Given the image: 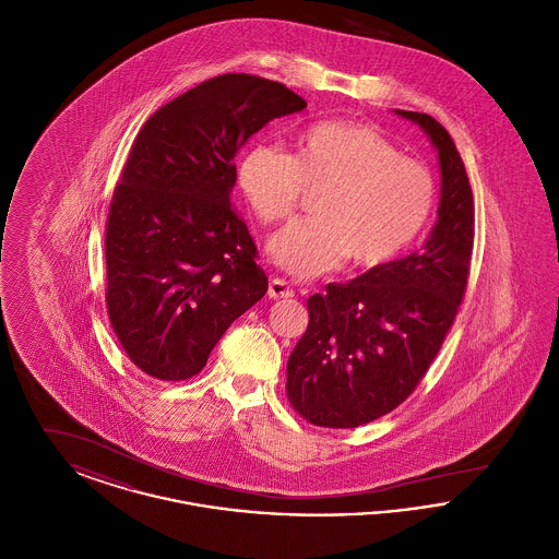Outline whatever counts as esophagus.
Listing matches in <instances>:
<instances>
[{"label":"esophagus","mask_w":559,"mask_h":559,"mask_svg":"<svg viewBox=\"0 0 559 559\" xmlns=\"http://www.w3.org/2000/svg\"><path fill=\"white\" fill-rule=\"evenodd\" d=\"M267 297L270 299H281V297H293L292 285L283 278H272L267 285Z\"/></svg>","instance_id":"esophagus-1"}]
</instances>
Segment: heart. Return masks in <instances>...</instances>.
<instances>
[{
    "instance_id": "obj_1",
    "label": "heart",
    "mask_w": 559,
    "mask_h": 559,
    "mask_svg": "<svg viewBox=\"0 0 559 559\" xmlns=\"http://www.w3.org/2000/svg\"><path fill=\"white\" fill-rule=\"evenodd\" d=\"M237 178L264 226L287 219L304 188H322L314 217L295 219L267 242L270 258L295 276L331 272L347 258L367 270L394 262L424 233L438 194L427 165L356 121L306 128L293 155L253 144L240 157Z\"/></svg>"
}]
</instances>
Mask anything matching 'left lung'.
I'll return each instance as SVG.
<instances>
[{"instance_id":"1","label":"left lung","mask_w":559,"mask_h":559,"mask_svg":"<svg viewBox=\"0 0 559 559\" xmlns=\"http://www.w3.org/2000/svg\"><path fill=\"white\" fill-rule=\"evenodd\" d=\"M396 112L417 123L438 151V222L419 251L308 299L310 322L287 362V399L314 426H365L408 399L467 289L476 219L463 159L433 117Z\"/></svg>"}]
</instances>
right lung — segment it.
Here are the masks:
<instances>
[{"label": "right lung", "instance_id": "1", "mask_svg": "<svg viewBox=\"0 0 559 559\" xmlns=\"http://www.w3.org/2000/svg\"><path fill=\"white\" fill-rule=\"evenodd\" d=\"M306 108L278 81L226 73L160 107L138 132L107 219L110 326L140 371L182 381L267 292L230 205L240 146Z\"/></svg>", "mask_w": 559, "mask_h": 559}]
</instances>
